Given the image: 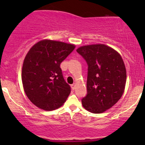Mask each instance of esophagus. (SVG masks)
<instances>
[{
    "label": "esophagus",
    "mask_w": 145,
    "mask_h": 145,
    "mask_svg": "<svg viewBox=\"0 0 145 145\" xmlns=\"http://www.w3.org/2000/svg\"><path fill=\"white\" fill-rule=\"evenodd\" d=\"M76 84H73L72 85H71V89H72L73 90H74L75 89V88H76Z\"/></svg>",
    "instance_id": "obj_1"
}]
</instances>
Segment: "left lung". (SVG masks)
Wrapping results in <instances>:
<instances>
[{
    "mask_svg": "<svg viewBox=\"0 0 145 145\" xmlns=\"http://www.w3.org/2000/svg\"><path fill=\"white\" fill-rule=\"evenodd\" d=\"M76 51L89 66L83 107L95 114L104 112L116 104L124 93L127 74L123 60L117 51L105 44L83 46Z\"/></svg>",
    "mask_w": 145,
    "mask_h": 145,
    "instance_id": "8db88e82",
    "label": "left lung"
}]
</instances>
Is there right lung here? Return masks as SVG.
I'll return each mask as SVG.
<instances>
[{"label": "right lung", "mask_w": 145, "mask_h": 145, "mask_svg": "<svg viewBox=\"0 0 145 145\" xmlns=\"http://www.w3.org/2000/svg\"><path fill=\"white\" fill-rule=\"evenodd\" d=\"M76 48L72 44L43 39L34 44L25 56L22 81L27 97L46 111L62 106L71 93L60 64Z\"/></svg>", "instance_id": "1"}]
</instances>
